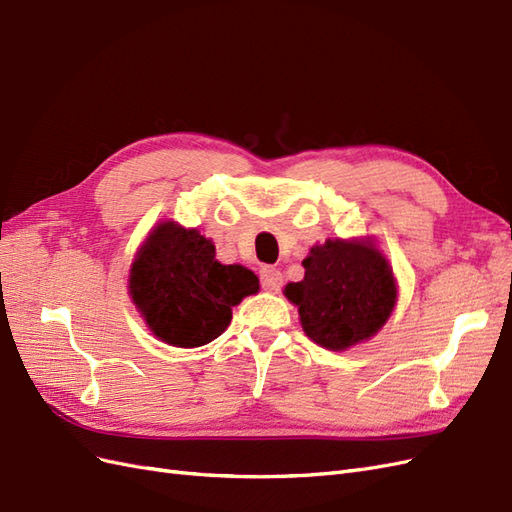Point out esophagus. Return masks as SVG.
Here are the masks:
<instances>
[{"mask_svg": "<svg viewBox=\"0 0 512 512\" xmlns=\"http://www.w3.org/2000/svg\"><path fill=\"white\" fill-rule=\"evenodd\" d=\"M260 284H262V288H265V290L277 292V290L282 288V284H284V277H282V273L277 271V269L265 267V269L260 271Z\"/></svg>", "mask_w": 512, "mask_h": 512, "instance_id": "34e87169", "label": "esophagus"}]
</instances>
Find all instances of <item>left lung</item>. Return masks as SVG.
I'll return each instance as SVG.
<instances>
[{
    "label": "left lung",
    "mask_w": 512,
    "mask_h": 512,
    "mask_svg": "<svg viewBox=\"0 0 512 512\" xmlns=\"http://www.w3.org/2000/svg\"><path fill=\"white\" fill-rule=\"evenodd\" d=\"M305 277L286 286L303 331L329 350H346L374 335L391 316L397 288L389 262L371 243L324 241L303 260Z\"/></svg>",
    "instance_id": "8db88e82"
}]
</instances>
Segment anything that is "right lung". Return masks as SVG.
I'll list each match as a JSON object with an SVG mask.
<instances>
[{
	"label": "right lung",
	"mask_w": 512,
	"mask_h": 512,
	"mask_svg": "<svg viewBox=\"0 0 512 512\" xmlns=\"http://www.w3.org/2000/svg\"><path fill=\"white\" fill-rule=\"evenodd\" d=\"M258 290L241 265H220L198 230L164 222L147 237L130 273V294L162 342L194 348L222 335L232 307Z\"/></svg>",
	"instance_id": "obj_1"
}]
</instances>
